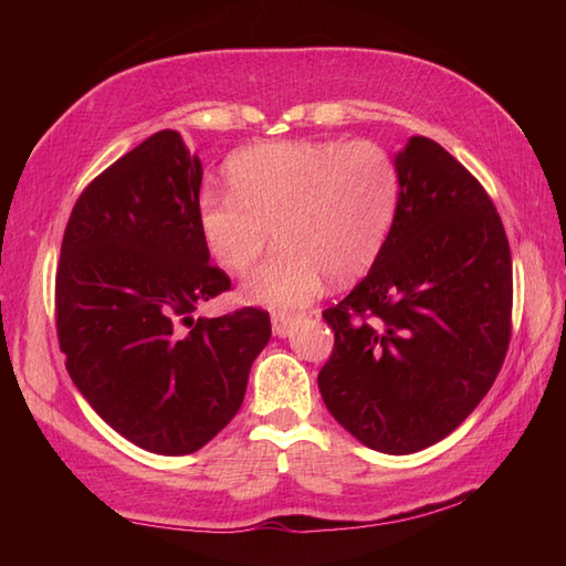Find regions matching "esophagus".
I'll use <instances>...</instances> for the list:
<instances>
[{"instance_id":"esophagus-1","label":"esophagus","mask_w":566,"mask_h":566,"mask_svg":"<svg viewBox=\"0 0 566 566\" xmlns=\"http://www.w3.org/2000/svg\"><path fill=\"white\" fill-rule=\"evenodd\" d=\"M272 331L276 333V335H284L286 331H290L292 326H294V321H296V316L294 314H272Z\"/></svg>"}]
</instances>
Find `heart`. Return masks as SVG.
I'll list each match as a JSON object with an SVG mask.
<instances>
[{
	"instance_id": "1",
	"label": "heart",
	"mask_w": 566,
	"mask_h": 566,
	"mask_svg": "<svg viewBox=\"0 0 566 566\" xmlns=\"http://www.w3.org/2000/svg\"><path fill=\"white\" fill-rule=\"evenodd\" d=\"M231 195L207 191L199 228L226 272L245 274L274 231L280 250L243 286L248 302L292 311L377 262L399 211L401 177L375 140H274L228 165Z\"/></svg>"
}]
</instances>
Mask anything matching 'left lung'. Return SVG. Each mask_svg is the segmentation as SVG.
<instances>
[{
  "label": "left lung",
  "instance_id": "1",
  "mask_svg": "<svg viewBox=\"0 0 566 566\" xmlns=\"http://www.w3.org/2000/svg\"><path fill=\"white\" fill-rule=\"evenodd\" d=\"M399 211L367 276L323 311L335 333L318 389L338 423L411 454L462 423L496 381L513 328L506 231L482 182L440 143L396 155Z\"/></svg>",
  "mask_w": 566,
  "mask_h": 566
}]
</instances>
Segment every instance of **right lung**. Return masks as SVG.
I'll list each match as a JSON object with an SVG mask.
<instances>
[{
	"mask_svg": "<svg viewBox=\"0 0 566 566\" xmlns=\"http://www.w3.org/2000/svg\"><path fill=\"white\" fill-rule=\"evenodd\" d=\"M201 160L158 130L84 187L55 272V331L84 399L138 448L191 454L243 403L270 314L191 318L231 290L199 228Z\"/></svg>",
	"mask_w": 566,
	"mask_h": 566,
	"instance_id": "add662e5",
	"label": "right lung"
}]
</instances>
